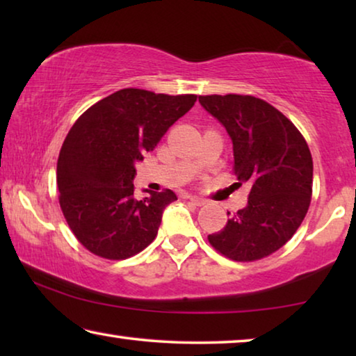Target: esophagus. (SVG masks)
I'll list each match as a JSON object with an SVG mask.
<instances>
[{"label":"esophagus","mask_w":356,"mask_h":356,"mask_svg":"<svg viewBox=\"0 0 356 356\" xmlns=\"http://www.w3.org/2000/svg\"><path fill=\"white\" fill-rule=\"evenodd\" d=\"M188 200H190L191 204H195V206H197V207H201V206H204V204H206V200H202V197H197V196H190Z\"/></svg>","instance_id":"1"}]
</instances>
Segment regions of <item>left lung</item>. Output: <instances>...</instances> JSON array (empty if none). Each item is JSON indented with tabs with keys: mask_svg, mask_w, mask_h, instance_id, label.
<instances>
[{
	"mask_svg": "<svg viewBox=\"0 0 356 356\" xmlns=\"http://www.w3.org/2000/svg\"><path fill=\"white\" fill-rule=\"evenodd\" d=\"M225 125L234 146V174L250 184L246 207L234 213L209 243L236 262H254L284 246L308 213L312 156L284 114L252 95H200ZM229 215V212H227Z\"/></svg>",
	"mask_w": 356,
	"mask_h": 356,
	"instance_id": "obj_1",
	"label": "left lung"
}]
</instances>
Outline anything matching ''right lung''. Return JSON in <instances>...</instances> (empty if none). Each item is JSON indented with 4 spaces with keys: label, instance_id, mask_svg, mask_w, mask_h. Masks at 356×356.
Instances as JSON below:
<instances>
[{
    "label": "right lung",
    "instance_id": "1",
    "mask_svg": "<svg viewBox=\"0 0 356 356\" xmlns=\"http://www.w3.org/2000/svg\"><path fill=\"white\" fill-rule=\"evenodd\" d=\"M197 95L125 88L88 108L58 156L59 206L70 231L92 254L122 261L154 242L171 190L135 197V161L154 150Z\"/></svg>",
    "mask_w": 356,
    "mask_h": 356
}]
</instances>
